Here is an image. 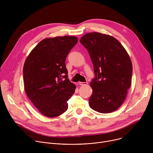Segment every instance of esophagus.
<instances>
[{"mask_svg": "<svg viewBox=\"0 0 153 153\" xmlns=\"http://www.w3.org/2000/svg\"><path fill=\"white\" fill-rule=\"evenodd\" d=\"M79 83V85H81V86H84V85H87V84H88V83L87 82H80Z\"/></svg>", "mask_w": 153, "mask_h": 153, "instance_id": "1", "label": "esophagus"}]
</instances>
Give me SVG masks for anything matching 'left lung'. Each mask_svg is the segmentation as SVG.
I'll list each match as a JSON object with an SVG mask.
<instances>
[{"mask_svg": "<svg viewBox=\"0 0 153 153\" xmlns=\"http://www.w3.org/2000/svg\"><path fill=\"white\" fill-rule=\"evenodd\" d=\"M80 42L88 50L94 66L90 107L100 113L117 110L131 84L133 66L129 55L120 43L109 35L90 33Z\"/></svg>", "mask_w": 153, "mask_h": 153, "instance_id": "left-lung-1", "label": "left lung"}]
</instances>
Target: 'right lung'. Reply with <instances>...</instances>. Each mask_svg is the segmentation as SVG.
<instances>
[{
  "label": "right lung",
  "instance_id": "right-lung-1",
  "mask_svg": "<svg viewBox=\"0 0 153 153\" xmlns=\"http://www.w3.org/2000/svg\"><path fill=\"white\" fill-rule=\"evenodd\" d=\"M78 42L75 36L47 38L27 57L23 74L25 92L44 116H59L68 109L76 85L68 79L65 60Z\"/></svg>",
  "mask_w": 153,
  "mask_h": 153
}]
</instances>
